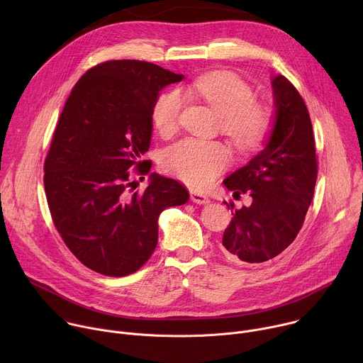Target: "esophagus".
<instances>
[{"mask_svg": "<svg viewBox=\"0 0 363 363\" xmlns=\"http://www.w3.org/2000/svg\"><path fill=\"white\" fill-rule=\"evenodd\" d=\"M191 199H192L194 202H196V203H206V202H210V198H208V196L201 194V192H196V191H191Z\"/></svg>", "mask_w": 363, "mask_h": 363, "instance_id": "34e87169", "label": "esophagus"}]
</instances>
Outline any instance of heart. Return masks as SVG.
<instances>
[{
  "instance_id": "b5f03b06",
  "label": "heart",
  "mask_w": 363,
  "mask_h": 363,
  "mask_svg": "<svg viewBox=\"0 0 363 363\" xmlns=\"http://www.w3.org/2000/svg\"><path fill=\"white\" fill-rule=\"evenodd\" d=\"M186 94L198 96L218 113L221 129L241 152L260 149L273 130V113L266 103L255 100L248 83L231 72H211L196 77ZM184 100L179 91L161 94L152 109V123L162 136L179 126ZM230 150L220 140L186 138L164 153L167 172L189 186L205 188L227 167Z\"/></svg>"
}]
</instances>
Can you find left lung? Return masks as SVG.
Returning <instances> with one entry per match:
<instances>
[{"label": "left lung", "mask_w": 363, "mask_h": 363, "mask_svg": "<svg viewBox=\"0 0 363 363\" xmlns=\"http://www.w3.org/2000/svg\"><path fill=\"white\" fill-rule=\"evenodd\" d=\"M276 123L267 146L245 167L224 179L234 195L250 194V206H227L231 221L221 250L231 260L263 263L283 252L303 227L313 199L318 157L312 121L297 89L284 77L273 79Z\"/></svg>", "instance_id": "1"}]
</instances>
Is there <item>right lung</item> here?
<instances>
[{
    "mask_svg": "<svg viewBox=\"0 0 363 363\" xmlns=\"http://www.w3.org/2000/svg\"><path fill=\"white\" fill-rule=\"evenodd\" d=\"M182 74L140 60H108L74 84L44 161L53 224L87 269L123 277L138 272L158 244V218L188 201V189L158 174L142 192L132 178L152 135V109L162 87Z\"/></svg>",
    "mask_w": 363,
    "mask_h": 363,
    "instance_id": "add662e5",
    "label": "right lung"
}]
</instances>
